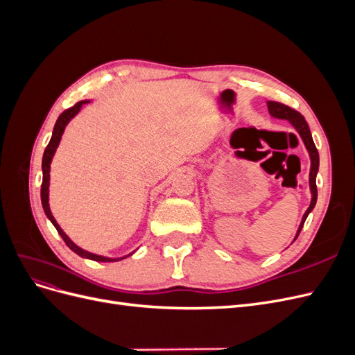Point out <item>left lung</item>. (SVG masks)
I'll list each match as a JSON object with an SVG mask.
<instances>
[{
	"mask_svg": "<svg viewBox=\"0 0 355 355\" xmlns=\"http://www.w3.org/2000/svg\"><path fill=\"white\" fill-rule=\"evenodd\" d=\"M266 105H268V111H270L271 116L280 118V120H287L290 124H292V125L295 127V130L299 133L300 139H302V141H304L305 148H306V151H308L309 158H311V168H309L311 204H309V207L306 209V211L304 213L302 220H300V225H299L297 232H296V237H295V240H296L299 232H300V230H302V227H304V223H305L306 218H308V214H309L311 211H313V209L315 207V202H317V185H315V178H317V173H318L320 157H318L317 148H315V145H314L313 136H311L308 123L305 121V118H304L302 115H300L297 111L290 108V106L283 105V103H280V102L268 101ZM295 240H293V241H295Z\"/></svg>",
	"mask_w": 355,
	"mask_h": 355,
	"instance_id": "8db88e82",
	"label": "left lung"
}]
</instances>
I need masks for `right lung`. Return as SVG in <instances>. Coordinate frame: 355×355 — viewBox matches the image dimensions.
Wrapping results in <instances>:
<instances>
[{"label":"right lung","instance_id":"right-lung-1","mask_svg":"<svg viewBox=\"0 0 355 355\" xmlns=\"http://www.w3.org/2000/svg\"><path fill=\"white\" fill-rule=\"evenodd\" d=\"M89 102H90V101H80V102H77V103H75L73 106H71L69 110L63 111V112L59 115V118H58V121H56V124H55V128H53V135H51L50 142H49V145H47V148H46L44 155H42V164H41V166H42L41 202H42V209H44L46 216L50 219V222H51L53 225H55V228L58 230L59 235H60V237L63 239V241L67 243V245L69 247V249H71L72 252H75V253H77V254H78V256H81V257H85V259H92V261H96V262H116V261H121V259H124V257L130 256V254H133V253L127 254V256H123V257H105V256H99V254L90 253V252H87V250H83L81 247H78L77 244L72 243V241H71V239L68 237V235H67L65 232H63V230L59 227V223L56 222V219L53 218L51 210H50V206H49L50 164H51L53 155H55V153H56V149H58V146H59V144H60L62 135H63V132H65V127L68 125V123L72 120V118H73L75 115H77V114L80 112L81 106H83L84 103H89Z\"/></svg>","mask_w":355,"mask_h":355}]
</instances>
